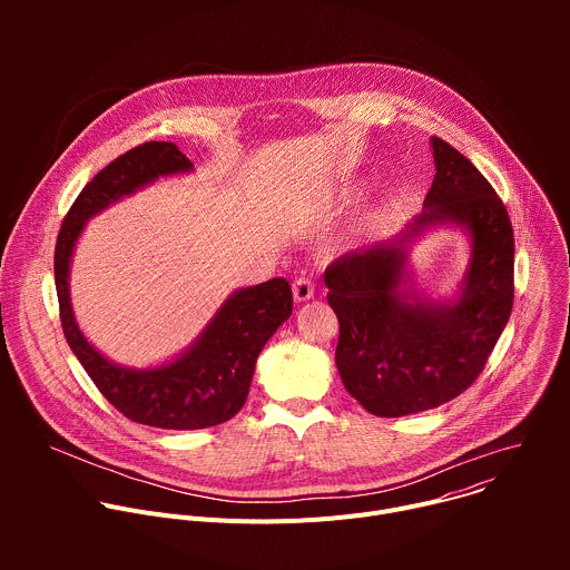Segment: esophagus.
<instances>
[{
	"label": "esophagus",
	"instance_id": "1",
	"mask_svg": "<svg viewBox=\"0 0 570 570\" xmlns=\"http://www.w3.org/2000/svg\"><path fill=\"white\" fill-rule=\"evenodd\" d=\"M313 293H315V284H313L311 277H297V279L293 282V297H295L297 302L311 299Z\"/></svg>",
	"mask_w": 570,
	"mask_h": 570
}]
</instances>
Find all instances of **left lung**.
<instances>
[{
    "instance_id": "obj_1",
    "label": "left lung",
    "mask_w": 570,
    "mask_h": 570,
    "mask_svg": "<svg viewBox=\"0 0 570 570\" xmlns=\"http://www.w3.org/2000/svg\"><path fill=\"white\" fill-rule=\"evenodd\" d=\"M424 212L396 238L336 259L324 271L341 322L336 365L347 392L376 417L431 411L462 394L484 370L514 304V232L494 187L440 137ZM455 222L472 236V262L455 303L409 305L400 246L424 228Z\"/></svg>"
}]
</instances>
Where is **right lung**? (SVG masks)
I'll use <instances>...</instances> for the list:
<instances>
[{"label": "right lung", "instance_id": "1", "mask_svg": "<svg viewBox=\"0 0 570 570\" xmlns=\"http://www.w3.org/2000/svg\"><path fill=\"white\" fill-rule=\"evenodd\" d=\"M191 167L189 157L171 141H146L126 150L78 194L62 218L53 255L62 332L80 365L124 417L171 431L216 426L243 409L259 352L293 311L291 284L275 277L236 291L187 354L161 367L130 370L104 358L80 334L67 275L76 238L90 216L159 176Z\"/></svg>", "mask_w": 570, "mask_h": 570}]
</instances>
